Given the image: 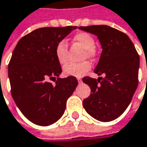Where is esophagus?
<instances>
[{
    "label": "esophagus",
    "instance_id": "1",
    "mask_svg": "<svg viewBox=\"0 0 147 147\" xmlns=\"http://www.w3.org/2000/svg\"><path fill=\"white\" fill-rule=\"evenodd\" d=\"M77 81H78L79 83H81L82 82V78L81 77H77Z\"/></svg>",
    "mask_w": 147,
    "mask_h": 147
}]
</instances>
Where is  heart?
Listing matches in <instances>:
<instances>
[{"label": "heart", "mask_w": 147, "mask_h": 147, "mask_svg": "<svg viewBox=\"0 0 147 147\" xmlns=\"http://www.w3.org/2000/svg\"><path fill=\"white\" fill-rule=\"evenodd\" d=\"M74 42L79 44L81 46L85 49L82 58H92L95 55L94 47L95 41L94 38L87 33H79L76 34L73 38ZM55 57L60 65H64L68 60V49L66 42L64 40L60 41L55 49ZM91 65L89 62L83 61L81 63H69L64 66V73L70 76H82L89 71Z\"/></svg>", "instance_id": "obj_1"}]
</instances>
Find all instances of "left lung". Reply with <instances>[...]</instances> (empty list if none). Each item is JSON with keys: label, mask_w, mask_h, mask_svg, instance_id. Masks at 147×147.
<instances>
[{"label": "left lung", "mask_w": 147, "mask_h": 147, "mask_svg": "<svg viewBox=\"0 0 147 147\" xmlns=\"http://www.w3.org/2000/svg\"><path fill=\"white\" fill-rule=\"evenodd\" d=\"M79 28L98 36L102 51L94 72L104 76L83 77L91 88L83 107L97 120L112 121L125 111L137 88L139 55L126 34L113 28L92 25Z\"/></svg>", "instance_id": "obj_1"}]
</instances>
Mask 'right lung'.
I'll return each mask as SVG.
<instances>
[{
  "mask_svg": "<svg viewBox=\"0 0 147 147\" xmlns=\"http://www.w3.org/2000/svg\"><path fill=\"white\" fill-rule=\"evenodd\" d=\"M76 28L35 29L22 37L12 52L8 65L11 93L22 114L35 125L47 126L60 119L78 85L75 76L59 77L62 70L55 54L56 45Z\"/></svg>",
  "mask_w": 147,
  "mask_h": 147,
  "instance_id": "1",
  "label": "right lung"
}]
</instances>
